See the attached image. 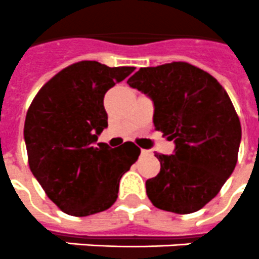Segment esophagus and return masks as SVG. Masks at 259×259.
Wrapping results in <instances>:
<instances>
[{
  "label": "esophagus",
  "instance_id": "34e87169",
  "mask_svg": "<svg viewBox=\"0 0 259 259\" xmlns=\"http://www.w3.org/2000/svg\"><path fill=\"white\" fill-rule=\"evenodd\" d=\"M150 154H151V153H150L149 150H145V149L141 150V155H142V156H147V155H150Z\"/></svg>",
  "mask_w": 259,
  "mask_h": 259
}]
</instances>
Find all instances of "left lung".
Wrapping results in <instances>:
<instances>
[{
    "label": "left lung",
    "mask_w": 259,
    "mask_h": 259,
    "mask_svg": "<svg viewBox=\"0 0 259 259\" xmlns=\"http://www.w3.org/2000/svg\"><path fill=\"white\" fill-rule=\"evenodd\" d=\"M127 84L153 100L155 129L175 142L172 155L155 154L160 171L146 180L150 201L179 214L201 209L220 192L238 156L241 123L227 91L186 62L141 68Z\"/></svg>",
    "instance_id": "left-lung-1"
}]
</instances>
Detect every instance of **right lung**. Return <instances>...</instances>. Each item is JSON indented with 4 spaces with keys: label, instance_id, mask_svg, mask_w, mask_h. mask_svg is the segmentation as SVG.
Wrapping results in <instances>:
<instances>
[{
    "label": "right lung",
    "instance_id": "1",
    "mask_svg": "<svg viewBox=\"0 0 259 259\" xmlns=\"http://www.w3.org/2000/svg\"><path fill=\"white\" fill-rule=\"evenodd\" d=\"M134 69L82 60L56 73L32 100L23 129L30 170L64 213L82 217L112 207L119 180L140 156L133 142L96 145L108 127L105 93Z\"/></svg>",
    "mask_w": 259,
    "mask_h": 259
}]
</instances>
